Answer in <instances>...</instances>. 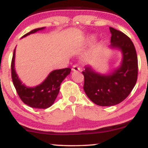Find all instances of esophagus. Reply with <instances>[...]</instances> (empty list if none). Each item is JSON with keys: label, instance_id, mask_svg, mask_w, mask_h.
<instances>
[{"label": "esophagus", "instance_id": "obj_1", "mask_svg": "<svg viewBox=\"0 0 148 148\" xmlns=\"http://www.w3.org/2000/svg\"><path fill=\"white\" fill-rule=\"evenodd\" d=\"M72 70L73 71V72H79V71H81V69H80L77 65L74 64V65H73Z\"/></svg>", "mask_w": 148, "mask_h": 148}]
</instances>
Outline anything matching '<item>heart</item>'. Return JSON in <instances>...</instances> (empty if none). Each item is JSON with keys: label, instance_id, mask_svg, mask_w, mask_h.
Returning <instances> with one entry per match:
<instances>
[{"label": "heart", "instance_id": "b5f03b06", "mask_svg": "<svg viewBox=\"0 0 148 148\" xmlns=\"http://www.w3.org/2000/svg\"><path fill=\"white\" fill-rule=\"evenodd\" d=\"M94 40H95V36H93V35H90V36L88 37V43H91V42L94 41Z\"/></svg>", "mask_w": 148, "mask_h": 148}]
</instances>
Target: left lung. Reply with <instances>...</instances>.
<instances>
[{"mask_svg":"<svg viewBox=\"0 0 148 148\" xmlns=\"http://www.w3.org/2000/svg\"><path fill=\"white\" fill-rule=\"evenodd\" d=\"M111 48L123 53L118 69L107 75L96 72L90 66L85 67L84 89L90 99L101 106H114L128 97L136 85L138 76V58L133 42L123 32L110 27Z\"/></svg>","mask_w":148,"mask_h":148,"instance_id":"8db88e82","label":"left lung"}]
</instances>
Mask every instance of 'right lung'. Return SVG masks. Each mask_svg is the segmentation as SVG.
Instances as JSON below:
<instances>
[{
	"mask_svg": "<svg viewBox=\"0 0 148 148\" xmlns=\"http://www.w3.org/2000/svg\"><path fill=\"white\" fill-rule=\"evenodd\" d=\"M45 28V27H42L34 29L23 35L22 38ZM14 60L15 49L11 63L12 79L20 99L23 103L32 108L45 109L50 107L54 103L58 95L61 83L66 76L70 74L71 69L67 67L52 71L41 84L30 88L22 84L18 79L14 69Z\"/></svg>",
	"mask_w": 148,
	"mask_h": 148,
	"instance_id": "1",
	"label": "right lung"
}]
</instances>
